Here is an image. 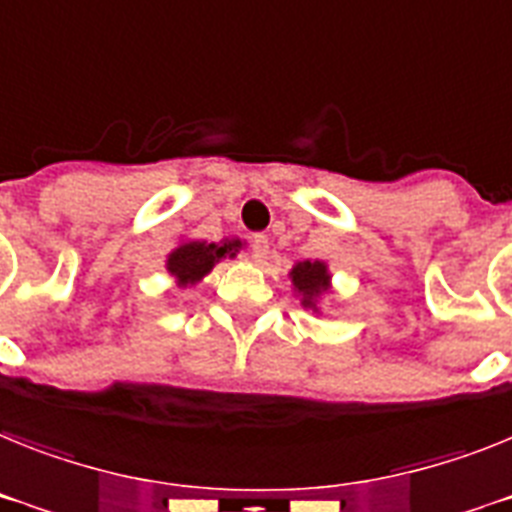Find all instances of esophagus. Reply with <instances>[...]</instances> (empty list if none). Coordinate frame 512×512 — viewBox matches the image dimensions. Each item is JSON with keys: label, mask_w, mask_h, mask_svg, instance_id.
Segmentation results:
<instances>
[{"label": "esophagus", "mask_w": 512, "mask_h": 512, "mask_svg": "<svg viewBox=\"0 0 512 512\" xmlns=\"http://www.w3.org/2000/svg\"><path fill=\"white\" fill-rule=\"evenodd\" d=\"M270 252V244H268V236L257 234L252 236V257H255V263H263L265 257Z\"/></svg>", "instance_id": "1"}]
</instances>
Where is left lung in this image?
Wrapping results in <instances>:
<instances>
[{"instance_id":"1","label":"left lung","mask_w":512,"mask_h":512,"mask_svg":"<svg viewBox=\"0 0 512 512\" xmlns=\"http://www.w3.org/2000/svg\"><path fill=\"white\" fill-rule=\"evenodd\" d=\"M294 296H299V304L309 312L320 315L322 299L333 291V273H330L325 260H299L289 270Z\"/></svg>"}]
</instances>
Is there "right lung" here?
I'll list each match as a JSON object with an SVG mask.
<instances>
[{
    "instance_id": "1",
    "label": "right lung",
    "mask_w": 512,
    "mask_h": 512,
    "mask_svg": "<svg viewBox=\"0 0 512 512\" xmlns=\"http://www.w3.org/2000/svg\"><path fill=\"white\" fill-rule=\"evenodd\" d=\"M242 249V239L226 236L221 242H205V239H179L174 249L166 255V270L174 278L176 289H192L208 276L226 257H236Z\"/></svg>"
}]
</instances>
